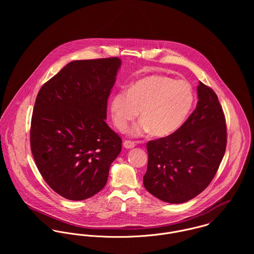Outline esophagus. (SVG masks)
<instances>
[{"mask_svg": "<svg viewBox=\"0 0 254 254\" xmlns=\"http://www.w3.org/2000/svg\"><path fill=\"white\" fill-rule=\"evenodd\" d=\"M123 146L125 148H133L135 146V143L134 142H131V141H125L123 143Z\"/></svg>", "mask_w": 254, "mask_h": 254, "instance_id": "obj_1", "label": "esophagus"}]
</instances>
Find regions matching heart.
I'll return each mask as SVG.
<instances>
[{
  "label": "heart",
  "instance_id": "obj_1",
  "mask_svg": "<svg viewBox=\"0 0 254 254\" xmlns=\"http://www.w3.org/2000/svg\"><path fill=\"white\" fill-rule=\"evenodd\" d=\"M194 95L186 81L165 75H149L136 81L128 92L115 94L110 113L115 127L125 132L140 111L142 119L131 131L134 137L150 133L158 138L177 132L193 106Z\"/></svg>",
  "mask_w": 254,
  "mask_h": 254
}]
</instances>
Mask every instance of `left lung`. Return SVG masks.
<instances>
[{
  "label": "left lung",
  "mask_w": 254,
  "mask_h": 254,
  "mask_svg": "<svg viewBox=\"0 0 254 254\" xmlns=\"http://www.w3.org/2000/svg\"><path fill=\"white\" fill-rule=\"evenodd\" d=\"M196 108L174 134L146 144L144 186L158 199L183 203L214 178L227 144V127L215 92L199 82Z\"/></svg>",
  "instance_id": "left-lung-1"
}]
</instances>
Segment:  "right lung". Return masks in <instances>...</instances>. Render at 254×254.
<instances>
[{
    "label": "right lung",
    "instance_id": "right-lung-1",
    "mask_svg": "<svg viewBox=\"0 0 254 254\" xmlns=\"http://www.w3.org/2000/svg\"><path fill=\"white\" fill-rule=\"evenodd\" d=\"M121 60L74 61L40 89L30 145L39 172L60 195L83 200L103 190L121 138L106 123Z\"/></svg>",
    "mask_w": 254,
    "mask_h": 254
}]
</instances>
